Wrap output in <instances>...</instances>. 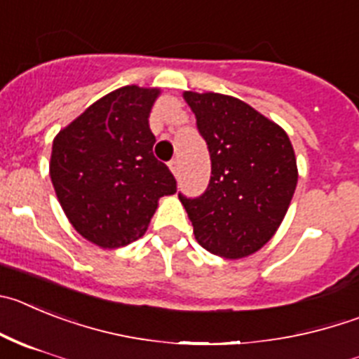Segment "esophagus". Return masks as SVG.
I'll list each match as a JSON object with an SVG mask.
<instances>
[{"label": "esophagus", "mask_w": 359, "mask_h": 359, "mask_svg": "<svg viewBox=\"0 0 359 359\" xmlns=\"http://www.w3.org/2000/svg\"><path fill=\"white\" fill-rule=\"evenodd\" d=\"M169 169L174 176H177V174H180V160H177V158H172V160H170Z\"/></svg>", "instance_id": "obj_1"}]
</instances>
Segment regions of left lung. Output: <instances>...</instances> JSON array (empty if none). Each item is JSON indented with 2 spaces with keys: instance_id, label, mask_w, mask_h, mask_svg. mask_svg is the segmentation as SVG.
Returning <instances> with one entry per match:
<instances>
[{
  "instance_id": "left-lung-1",
  "label": "left lung",
  "mask_w": 359,
  "mask_h": 359,
  "mask_svg": "<svg viewBox=\"0 0 359 359\" xmlns=\"http://www.w3.org/2000/svg\"><path fill=\"white\" fill-rule=\"evenodd\" d=\"M212 160L208 189L185 197L201 248L228 259L252 255L278 231L297 187V162L281 126L236 97L185 92Z\"/></svg>"
}]
</instances>
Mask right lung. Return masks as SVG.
<instances>
[{
  "instance_id": "add662e5",
  "label": "right lung",
  "mask_w": 359,
  "mask_h": 359,
  "mask_svg": "<svg viewBox=\"0 0 359 359\" xmlns=\"http://www.w3.org/2000/svg\"><path fill=\"white\" fill-rule=\"evenodd\" d=\"M160 88L126 85L92 103L53 140L49 176L72 228L103 249L146 233L176 180L153 154L149 114Z\"/></svg>"
}]
</instances>
